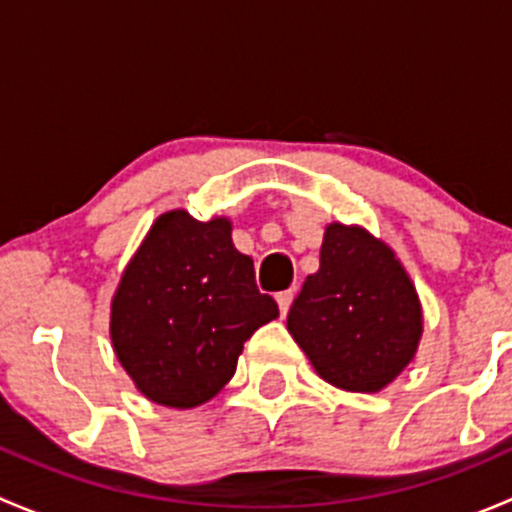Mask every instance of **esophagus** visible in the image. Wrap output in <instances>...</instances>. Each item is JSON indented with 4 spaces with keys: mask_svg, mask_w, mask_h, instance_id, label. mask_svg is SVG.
<instances>
[{
    "mask_svg": "<svg viewBox=\"0 0 512 512\" xmlns=\"http://www.w3.org/2000/svg\"><path fill=\"white\" fill-rule=\"evenodd\" d=\"M292 299H294L292 289H285V292L277 294V304H280V314H282V317H285V314L289 312V304H292Z\"/></svg>",
    "mask_w": 512,
    "mask_h": 512,
    "instance_id": "obj_1",
    "label": "esophagus"
}]
</instances>
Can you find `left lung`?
<instances>
[{
	"instance_id": "1",
	"label": "left lung",
	"mask_w": 512,
	"mask_h": 512,
	"mask_svg": "<svg viewBox=\"0 0 512 512\" xmlns=\"http://www.w3.org/2000/svg\"><path fill=\"white\" fill-rule=\"evenodd\" d=\"M287 329L327 384L376 394L414 361L423 309L386 242L361 225L329 223L319 270L289 307Z\"/></svg>"
}]
</instances>
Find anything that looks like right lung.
I'll list each match as a JSON object with an SVG mask.
<instances>
[{"instance_id": "1", "label": "right lung", "mask_w": 512, "mask_h": 512, "mask_svg": "<svg viewBox=\"0 0 512 512\" xmlns=\"http://www.w3.org/2000/svg\"><path fill=\"white\" fill-rule=\"evenodd\" d=\"M280 317L255 285L252 257L232 245L230 218L158 215L111 299L116 359L148 401L195 409L232 379L242 344Z\"/></svg>"}]
</instances>
